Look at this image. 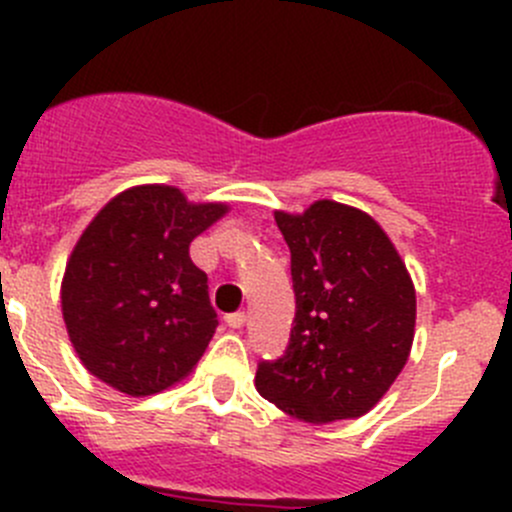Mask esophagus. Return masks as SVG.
Returning <instances> with one entry per match:
<instances>
[{"instance_id":"1","label":"esophagus","mask_w":512,"mask_h":512,"mask_svg":"<svg viewBox=\"0 0 512 512\" xmlns=\"http://www.w3.org/2000/svg\"><path fill=\"white\" fill-rule=\"evenodd\" d=\"M225 322H227V327H230V329H242V327H245V322H247V314L245 312L227 314Z\"/></svg>"}]
</instances>
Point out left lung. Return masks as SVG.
Masks as SVG:
<instances>
[{"instance_id":"obj_1","label":"left lung","mask_w":512,"mask_h":512,"mask_svg":"<svg viewBox=\"0 0 512 512\" xmlns=\"http://www.w3.org/2000/svg\"><path fill=\"white\" fill-rule=\"evenodd\" d=\"M275 223L292 252L297 314L285 356L257 369V391L314 426L369 414L414 344L406 262L369 213L337 200L275 210Z\"/></svg>"}]
</instances>
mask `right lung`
Segmentation results:
<instances>
[{"label": "right lung", "mask_w": 512, "mask_h": 512, "mask_svg": "<svg viewBox=\"0 0 512 512\" xmlns=\"http://www.w3.org/2000/svg\"><path fill=\"white\" fill-rule=\"evenodd\" d=\"M227 210L163 183L133 185L98 210L61 280L66 334L91 376L151 396L195 369L218 319L188 250Z\"/></svg>", "instance_id": "1"}]
</instances>
